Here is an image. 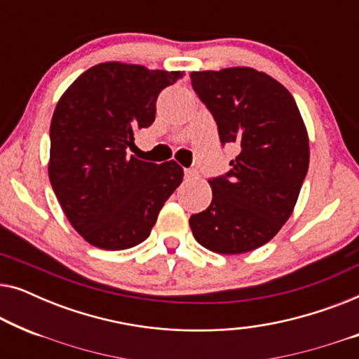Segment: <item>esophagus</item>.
<instances>
[{"label":"esophagus","instance_id":"1","mask_svg":"<svg viewBox=\"0 0 359 359\" xmlns=\"http://www.w3.org/2000/svg\"><path fill=\"white\" fill-rule=\"evenodd\" d=\"M196 175H198V171H196L194 168H186V170H184V178L191 180V178H194Z\"/></svg>","mask_w":359,"mask_h":359}]
</instances>
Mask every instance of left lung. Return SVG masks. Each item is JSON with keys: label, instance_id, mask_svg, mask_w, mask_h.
<instances>
[{"label": "left lung", "instance_id": "8db88e82", "mask_svg": "<svg viewBox=\"0 0 359 359\" xmlns=\"http://www.w3.org/2000/svg\"><path fill=\"white\" fill-rule=\"evenodd\" d=\"M191 85L217 124L220 144H237L225 175L209 180L212 203L189 219L210 252H252L279 232L309 170V139L291 93L253 68L193 72Z\"/></svg>", "mask_w": 359, "mask_h": 359}]
</instances>
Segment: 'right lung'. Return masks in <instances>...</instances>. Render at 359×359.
I'll return each mask as SVG.
<instances>
[{"label":"right lung","mask_w":359,"mask_h":359,"mask_svg":"<svg viewBox=\"0 0 359 359\" xmlns=\"http://www.w3.org/2000/svg\"><path fill=\"white\" fill-rule=\"evenodd\" d=\"M183 72L119 62L91 67L63 93L50 124L48 178L63 212L88 243L126 250L144 242L183 181L176 161L127 155L134 132L155 121L156 97Z\"/></svg>","instance_id":"1"}]
</instances>
